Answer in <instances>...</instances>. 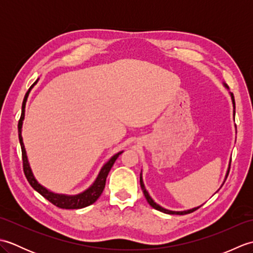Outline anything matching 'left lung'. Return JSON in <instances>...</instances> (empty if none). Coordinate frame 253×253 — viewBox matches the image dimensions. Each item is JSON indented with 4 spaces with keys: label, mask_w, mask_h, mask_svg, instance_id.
<instances>
[{
    "label": "left lung",
    "mask_w": 253,
    "mask_h": 253,
    "mask_svg": "<svg viewBox=\"0 0 253 253\" xmlns=\"http://www.w3.org/2000/svg\"><path fill=\"white\" fill-rule=\"evenodd\" d=\"M225 87L227 88V85L225 84ZM230 95H232V100H233V104H234V110H235V99H234V94L233 93H230ZM234 114H235V111H234ZM229 169H230V164H229ZM229 169H228V170H227V174H226V178H227V176H228V173H229ZM226 178H225V180H226ZM224 185V184H223ZM140 186H141V189H142V191H143V195H144V197H146V199H147V201H148V203L150 204V206H151L153 209H155V210H158V211H161V212H163V213H166V214H177V215H184V214H187V213H191V212H193V211H196V210H198L199 208L200 207H198V208H195V209H191V210H188V211H181V212H176V211H169V210H166V209H164V208H162V207H160L159 204H157L155 203L153 200H152V198L149 196V193H148V191L146 190V188H144V185H143V180H142V177H141V174H140Z\"/></svg>",
    "instance_id": "obj_1"
}]
</instances>
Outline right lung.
<instances>
[{"instance_id": "add662e5", "label": "right lung", "mask_w": 253, "mask_h": 253, "mask_svg": "<svg viewBox=\"0 0 253 253\" xmlns=\"http://www.w3.org/2000/svg\"><path fill=\"white\" fill-rule=\"evenodd\" d=\"M30 89L27 91V93L25 95V99L23 102V107H21V115H20V120L18 122V138H19V142H20V147H21V155H23V168H24V173L27 180H28L31 187L34 188L36 191L40 193L42 197H44L46 200H49L52 204H54L55 207L60 208V209H83L90 206V204L94 203L96 200H98L99 197L101 196L102 191H103L104 187H105V181H106V177L109 175V171L111 170L113 164L115 163L116 159L120 157V155L123 153L118 152L115 154L114 157H112L111 160L107 162L102 169L100 170V173L96 177L95 181L93 182V185L90 188H88L87 190L84 191L83 193H79V195L76 196H65V195H58V193L51 192L47 189H45L44 187H42L39 182H38L35 178L34 174H32L31 169L28 163V159H27L26 155V150L25 146L23 142V138H21V126H23V121L25 117V105H26V101L27 98H28V94L30 92Z\"/></svg>"}]
</instances>
